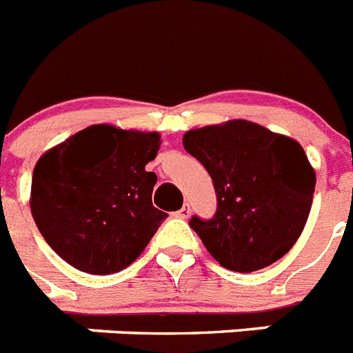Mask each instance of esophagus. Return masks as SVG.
I'll return each mask as SVG.
<instances>
[{"label":"esophagus","instance_id":"esophagus-1","mask_svg":"<svg viewBox=\"0 0 353 353\" xmlns=\"http://www.w3.org/2000/svg\"><path fill=\"white\" fill-rule=\"evenodd\" d=\"M189 214H191V205H189V203H183L182 209H180V211H176V216L179 218H188Z\"/></svg>","mask_w":353,"mask_h":353}]
</instances>
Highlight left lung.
Instances as JSON below:
<instances>
[{
	"label": "left lung",
	"mask_w": 353,
	"mask_h": 353,
	"mask_svg": "<svg viewBox=\"0 0 353 353\" xmlns=\"http://www.w3.org/2000/svg\"><path fill=\"white\" fill-rule=\"evenodd\" d=\"M182 142L216 191L214 216L189 222L209 254L234 272L260 270L283 258L307 223L316 188L301 145L241 119L189 130Z\"/></svg>",
	"instance_id": "1"
}]
</instances>
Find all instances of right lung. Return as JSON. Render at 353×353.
Masks as SVG:
<instances>
[{
	"label": "right lung",
	"mask_w": 353,
	"mask_h": 353,
	"mask_svg": "<svg viewBox=\"0 0 353 353\" xmlns=\"http://www.w3.org/2000/svg\"><path fill=\"white\" fill-rule=\"evenodd\" d=\"M160 135L95 124L37 160L30 211L46 243L75 269L113 274L141 256L168 212L151 202Z\"/></svg>",
	"instance_id": "right-lung-1"
}]
</instances>
